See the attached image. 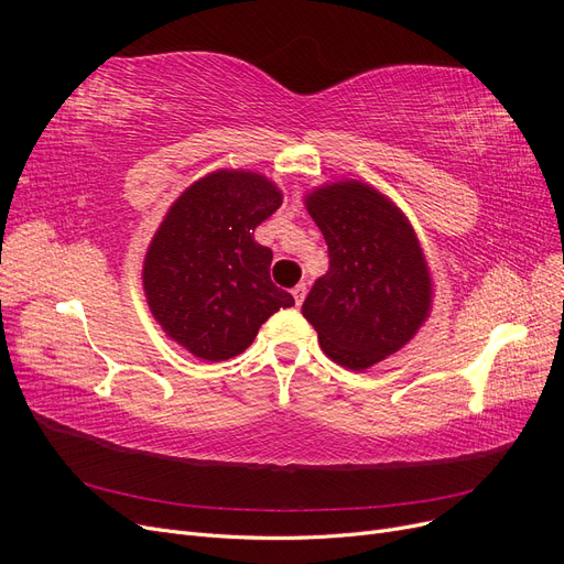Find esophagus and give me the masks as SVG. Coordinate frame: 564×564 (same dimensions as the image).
I'll return each instance as SVG.
<instances>
[{"instance_id": "1", "label": "esophagus", "mask_w": 564, "mask_h": 564, "mask_svg": "<svg viewBox=\"0 0 564 564\" xmlns=\"http://www.w3.org/2000/svg\"><path fill=\"white\" fill-rule=\"evenodd\" d=\"M292 296H294L296 305H301V303H303V299H305V284H296V286L292 289Z\"/></svg>"}]
</instances>
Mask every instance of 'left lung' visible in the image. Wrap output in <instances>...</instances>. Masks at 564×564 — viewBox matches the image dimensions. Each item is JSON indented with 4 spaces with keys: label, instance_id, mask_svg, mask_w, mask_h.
<instances>
[{
    "label": "left lung",
    "instance_id": "obj_1",
    "mask_svg": "<svg viewBox=\"0 0 564 564\" xmlns=\"http://www.w3.org/2000/svg\"><path fill=\"white\" fill-rule=\"evenodd\" d=\"M329 247L327 275L303 301L324 355L352 371L398 352L433 305L431 270L409 218L377 187L338 181L305 195Z\"/></svg>",
    "mask_w": 564,
    "mask_h": 564
}]
</instances>
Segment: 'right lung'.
<instances>
[{
  "label": "right lung",
  "instance_id": "add662e5",
  "mask_svg": "<svg viewBox=\"0 0 564 564\" xmlns=\"http://www.w3.org/2000/svg\"><path fill=\"white\" fill-rule=\"evenodd\" d=\"M280 204L265 176L220 169L185 187L152 237L143 261L150 313L199 360L245 352L272 313L294 305L270 280L272 251L253 240Z\"/></svg>",
  "mask_w": 564,
  "mask_h": 564
}]
</instances>
